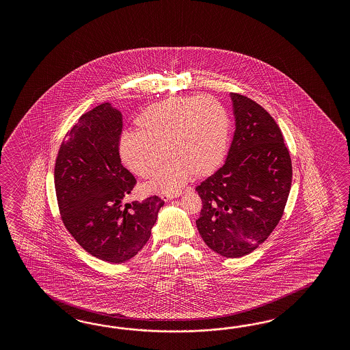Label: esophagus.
<instances>
[{"instance_id":"34e87169","label":"esophagus","mask_w":350,"mask_h":350,"mask_svg":"<svg viewBox=\"0 0 350 350\" xmlns=\"http://www.w3.org/2000/svg\"><path fill=\"white\" fill-rule=\"evenodd\" d=\"M180 192H176V193H164V195H161V199L164 200V202H170L172 199H176V198H178L180 196Z\"/></svg>"}]
</instances>
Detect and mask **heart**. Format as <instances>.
<instances>
[{
    "mask_svg": "<svg viewBox=\"0 0 350 350\" xmlns=\"http://www.w3.org/2000/svg\"><path fill=\"white\" fill-rule=\"evenodd\" d=\"M139 131H123L118 152L128 170L152 176L164 157L170 160L146 185L148 192H176L193 173L206 174L223 159L228 146L230 120L217 100L208 96L172 97L144 110Z\"/></svg>",
    "mask_w": 350,
    "mask_h": 350,
    "instance_id": "b5f03b06",
    "label": "heart"
}]
</instances>
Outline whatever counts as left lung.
<instances>
[{
	"label": "left lung",
	"instance_id": "obj_1",
	"mask_svg": "<svg viewBox=\"0 0 350 350\" xmlns=\"http://www.w3.org/2000/svg\"><path fill=\"white\" fill-rule=\"evenodd\" d=\"M234 133L222 167L196 191L202 202L196 227L215 253L250 254L280 222L293 167L281 129L252 98L230 94Z\"/></svg>",
	"mask_w": 350,
	"mask_h": 350
}]
</instances>
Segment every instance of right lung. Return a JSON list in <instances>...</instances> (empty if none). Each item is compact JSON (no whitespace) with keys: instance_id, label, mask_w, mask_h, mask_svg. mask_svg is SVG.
I'll return each mask as SVG.
<instances>
[{"instance_id":"add662e5","label":"right lung","mask_w":350,"mask_h":350,"mask_svg":"<svg viewBox=\"0 0 350 350\" xmlns=\"http://www.w3.org/2000/svg\"><path fill=\"white\" fill-rule=\"evenodd\" d=\"M122 113L105 103L79 118L55 163V190L66 230L87 253L109 263L133 258L148 243L164 202L124 204L136 178L122 165Z\"/></svg>"}]
</instances>
